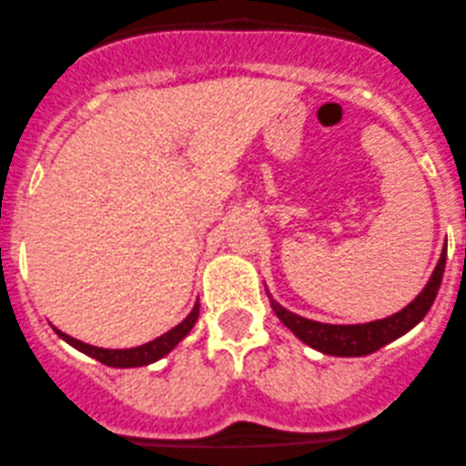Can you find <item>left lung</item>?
<instances>
[{
	"label": "left lung",
	"instance_id": "left-lung-1",
	"mask_svg": "<svg viewBox=\"0 0 466 466\" xmlns=\"http://www.w3.org/2000/svg\"><path fill=\"white\" fill-rule=\"evenodd\" d=\"M446 268V249L441 251V258L437 263L435 272L425 283L420 295L414 302L407 304L402 311L393 313V316L384 318V320L366 322V325H325V322L309 320V318L290 313L272 299V309L279 316V320L292 331L299 340L311 345L313 350L325 354H334V357H363L375 350L384 348L387 343L396 340L398 336L407 334L411 327L419 325L430 311L432 302H435L437 290L441 286V277H444Z\"/></svg>",
	"mask_w": 466,
	"mask_h": 466
}]
</instances>
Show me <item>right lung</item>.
<instances>
[{"label":"right lung","mask_w":466,"mask_h":466,"mask_svg":"<svg viewBox=\"0 0 466 466\" xmlns=\"http://www.w3.org/2000/svg\"><path fill=\"white\" fill-rule=\"evenodd\" d=\"M197 318H198V304L192 309V313H189V316L185 318L180 325L174 327V329L167 331V334H162L159 339L150 340V343L139 345V348H130V350L93 348V345L82 343V340L73 339V336L64 334V331H59V329H56V334H59L61 339L66 340V343H70L73 348H77L79 352H84V354H88V357L97 359V361L105 363V366H112V369H137V366H148V363L162 359L164 354H169L171 350H174L176 345H178L180 340H183L185 336L189 334V329L194 327Z\"/></svg>","instance_id":"right-lung-1"}]
</instances>
